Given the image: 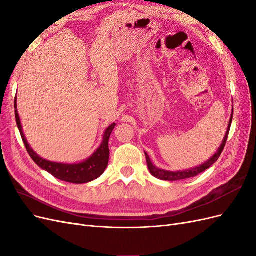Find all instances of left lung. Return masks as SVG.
<instances>
[{
	"instance_id": "left-lung-1",
	"label": "left lung",
	"mask_w": 256,
	"mask_h": 256,
	"mask_svg": "<svg viewBox=\"0 0 256 256\" xmlns=\"http://www.w3.org/2000/svg\"><path fill=\"white\" fill-rule=\"evenodd\" d=\"M233 113H234V109L232 111V115H230V120L228 122V131L226 134V136H224L223 141L221 146L219 147V150H216V152L214 154V156L209 159L208 161H206L205 164H203L202 166H196V168H193L190 170H186V171H180V172H170V171H166V170H161L154 166L152 161L150 159V156L145 152V157H146V161H147V166H148L150 172L152 176H154L156 178H159V180H168V182H174V180H187V178L190 177H194L196 175H198L200 173H202L204 171H206L207 168H210L214 162L219 159L220 154H222L224 147H226V141H228V136L230 134V125H232V120H233Z\"/></svg>"
}]
</instances>
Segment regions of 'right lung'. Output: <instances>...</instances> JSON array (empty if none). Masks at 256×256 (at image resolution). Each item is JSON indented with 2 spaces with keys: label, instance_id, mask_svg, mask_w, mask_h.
I'll list each match as a JSON object with an SVG mask.
<instances>
[{
  "label": "right lung",
  "instance_id": "1",
  "mask_svg": "<svg viewBox=\"0 0 256 256\" xmlns=\"http://www.w3.org/2000/svg\"><path fill=\"white\" fill-rule=\"evenodd\" d=\"M14 115H16V122L17 126L20 131V134L22 138V141L26 145V148L28 152V154L34 160L35 164L42 168L44 171L49 172L52 176H54L58 180H60L67 182L72 184H85L90 182L92 180H96L100 175H102L106 168L108 166V162H109V138L112 134V131L115 127V124H112L106 128V132L104 134V141L98 147V150L92 154V156L84 160L80 164H58V162L48 161L46 159H42V157L30 148V145L28 144L26 138L23 134L22 126L19 118V114L17 111V100L14 99Z\"/></svg>",
  "mask_w": 256,
  "mask_h": 256
}]
</instances>
